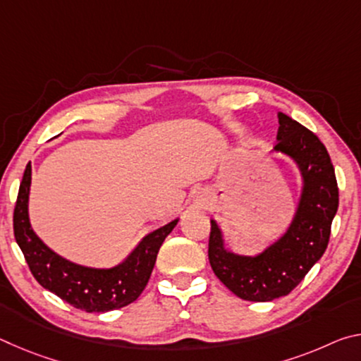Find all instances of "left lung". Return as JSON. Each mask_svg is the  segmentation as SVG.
Masks as SVG:
<instances>
[{"instance_id": "8db88e82", "label": "left lung", "mask_w": 361, "mask_h": 361, "mask_svg": "<svg viewBox=\"0 0 361 361\" xmlns=\"http://www.w3.org/2000/svg\"><path fill=\"white\" fill-rule=\"evenodd\" d=\"M274 151L295 161L302 189L295 216L279 240L256 256H243L224 247L223 231L212 219L209 259L215 276L245 301L266 302L295 290L328 247L338 212L339 189L328 151L314 132L279 113Z\"/></svg>"}]
</instances>
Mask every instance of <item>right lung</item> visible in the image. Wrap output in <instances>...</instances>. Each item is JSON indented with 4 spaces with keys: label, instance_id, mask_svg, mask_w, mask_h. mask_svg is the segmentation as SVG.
Masks as SVG:
<instances>
[{
    "label": "right lung",
    "instance_id": "right-lung-1",
    "mask_svg": "<svg viewBox=\"0 0 361 361\" xmlns=\"http://www.w3.org/2000/svg\"><path fill=\"white\" fill-rule=\"evenodd\" d=\"M32 164H27L14 209V235L38 283L73 307L85 312L121 309L142 295L156 264L159 248L173 231L178 218L145 235L135 250L109 269L76 264L62 258L35 234L28 218Z\"/></svg>",
    "mask_w": 361,
    "mask_h": 361
}]
</instances>
